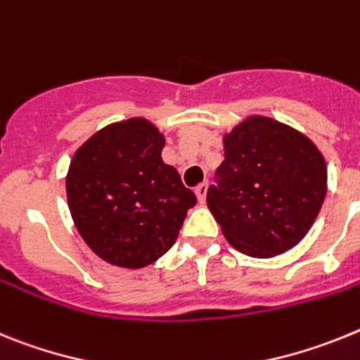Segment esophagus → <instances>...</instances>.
<instances>
[{
	"mask_svg": "<svg viewBox=\"0 0 360 360\" xmlns=\"http://www.w3.org/2000/svg\"><path fill=\"white\" fill-rule=\"evenodd\" d=\"M206 192H208V184L206 183H201L195 186V195H198V201L201 202V205L206 201Z\"/></svg>",
	"mask_w": 360,
	"mask_h": 360,
	"instance_id": "obj_1",
	"label": "esophagus"
}]
</instances>
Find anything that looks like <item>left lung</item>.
I'll return each mask as SVG.
<instances>
[{
	"instance_id": "8db88e82",
	"label": "left lung",
	"mask_w": 360,
	"mask_h": 360,
	"mask_svg": "<svg viewBox=\"0 0 360 360\" xmlns=\"http://www.w3.org/2000/svg\"><path fill=\"white\" fill-rule=\"evenodd\" d=\"M224 161L206 205L240 254L270 259L292 250L315 223L328 190L324 155L306 134L248 115L224 132Z\"/></svg>"
}]
</instances>
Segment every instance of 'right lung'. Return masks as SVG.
I'll list each match as a JSON object with an SVG mask.
<instances>
[{
    "instance_id": "1",
    "label": "right lung",
    "mask_w": 360,
    "mask_h": 360,
    "mask_svg": "<svg viewBox=\"0 0 360 360\" xmlns=\"http://www.w3.org/2000/svg\"><path fill=\"white\" fill-rule=\"evenodd\" d=\"M165 136L145 117L115 121L90 136L72 158L67 201L94 254L139 270L177 240L198 198L162 161Z\"/></svg>"
}]
</instances>
